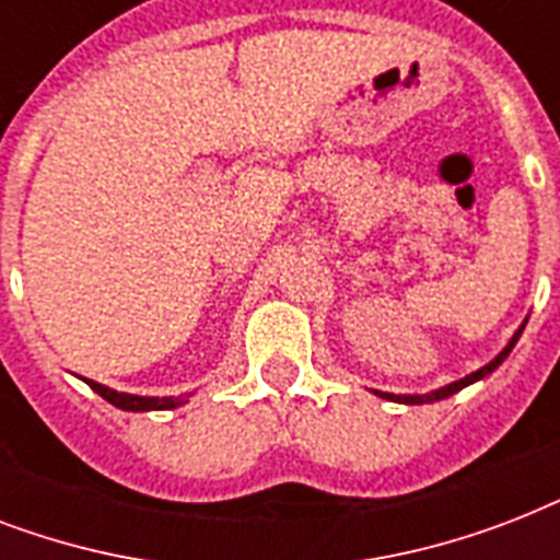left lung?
<instances>
[{
	"mask_svg": "<svg viewBox=\"0 0 560 560\" xmlns=\"http://www.w3.org/2000/svg\"><path fill=\"white\" fill-rule=\"evenodd\" d=\"M521 334H523V325H521V328H517V334H514L512 340H509V346H505V349L500 351V354H497V358L491 360V363H488V366L477 369V372H470L468 377H462V381L447 383V386H442V389L430 392V395H392V392H374V395H381V398H386V400H398V404H430V400H444V398H451L453 392L465 389V386H470V383H474V381H482V377H486V374L494 372V369L500 366V363H503V360L509 358V354H512L514 342L521 340Z\"/></svg>",
	"mask_w": 560,
	"mask_h": 560,
	"instance_id": "left-lung-1",
	"label": "left lung"
}]
</instances>
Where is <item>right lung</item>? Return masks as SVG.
Listing matches in <instances>:
<instances>
[{"label":"right lung","instance_id":"right-lung-1","mask_svg":"<svg viewBox=\"0 0 560 560\" xmlns=\"http://www.w3.org/2000/svg\"><path fill=\"white\" fill-rule=\"evenodd\" d=\"M90 383L92 392H98L101 398L109 400L113 407L118 409H130V412H148V409H174L179 404H186V398H142V395H127V392H116L109 389V386H101L95 381Z\"/></svg>","mask_w":560,"mask_h":560}]
</instances>
